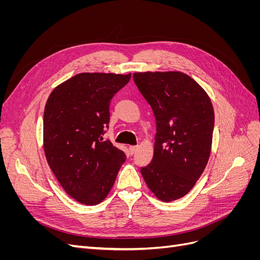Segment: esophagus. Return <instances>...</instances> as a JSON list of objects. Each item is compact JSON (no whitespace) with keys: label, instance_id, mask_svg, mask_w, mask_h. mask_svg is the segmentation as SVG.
Instances as JSON below:
<instances>
[{"label":"esophagus","instance_id":"1","mask_svg":"<svg viewBox=\"0 0 260 260\" xmlns=\"http://www.w3.org/2000/svg\"><path fill=\"white\" fill-rule=\"evenodd\" d=\"M137 149H138V146H137V145H131V146H129V152H130V154H135V153L137 152Z\"/></svg>","mask_w":260,"mask_h":260}]
</instances>
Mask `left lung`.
<instances>
[{
	"label": "left lung",
	"mask_w": 260,
	"mask_h": 260,
	"mask_svg": "<svg viewBox=\"0 0 260 260\" xmlns=\"http://www.w3.org/2000/svg\"><path fill=\"white\" fill-rule=\"evenodd\" d=\"M133 80L156 121L153 159L141 174L159 200L176 201L190 192L207 165L215 124L211 102L182 73H136Z\"/></svg>",
	"instance_id": "1"
}]
</instances>
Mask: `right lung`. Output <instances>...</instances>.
<instances>
[{
	"mask_svg": "<svg viewBox=\"0 0 260 260\" xmlns=\"http://www.w3.org/2000/svg\"><path fill=\"white\" fill-rule=\"evenodd\" d=\"M131 74H78L56 86L46 102L43 142L46 159L68 195L96 205L108 195L125 155L111 141L109 106Z\"/></svg>",
	"mask_w": 260,
	"mask_h": 260,
	"instance_id": "right-lung-1",
	"label": "right lung"
}]
</instances>
